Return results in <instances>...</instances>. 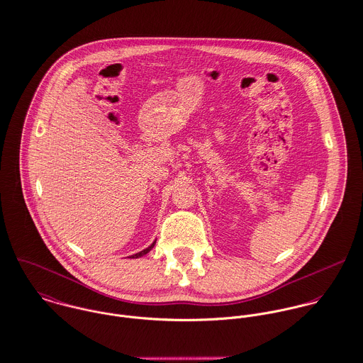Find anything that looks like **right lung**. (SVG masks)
I'll return each mask as SVG.
<instances>
[{"mask_svg":"<svg viewBox=\"0 0 363 363\" xmlns=\"http://www.w3.org/2000/svg\"><path fill=\"white\" fill-rule=\"evenodd\" d=\"M155 243H156V241L153 242V243H152V245H150V246H147V247H146V249H143V250H140V252H138V253H135V255H132V256H130V257H132V259H136V257H140V256H143V255H146V253H147V252H149V250H150V249H152V247H153V246H155Z\"/></svg>","mask_w":363,"mask_h":363,"instance_id":"add662e5","label":"right lung"}]
</instances>
